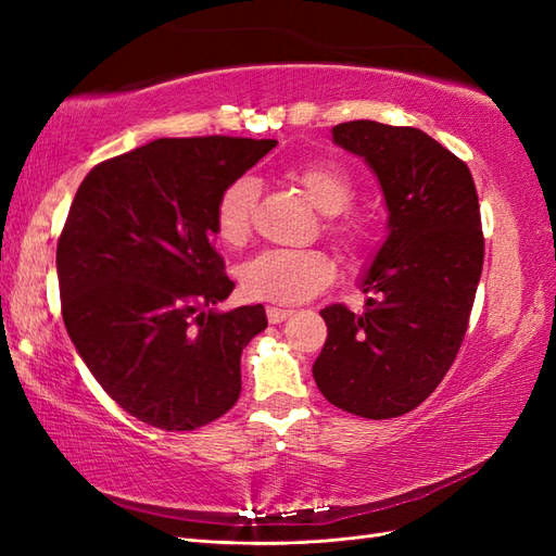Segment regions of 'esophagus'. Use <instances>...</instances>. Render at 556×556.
<instances>
[{
	"instance_id": "esophagus-1",
	"label": "esophagus",
	"mask_w": 556,
	"mask_h": 556,
	"mask_svg": "<svg viewBox=\"0 0 556 556\" xmlns=\"http://www.w3.org/2000/svg\"><path fill=\"white\" fill-rule=\"evenodd\" d=\"M291 315H293V311H287V308H275V305H269L267 308V320L271 325H281L285 320H289Z\"/></svg>"
}]
</instances>
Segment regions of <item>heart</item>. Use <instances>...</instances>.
Segmentation results:
<instances>
[{"label": "heart", "instance_id": "1", "mask_svg": "<svg viewBox=\"0 0 556 556\" xmlns=\"http://www.w3.org/2000/svg\"><path fill=\"white\" fill-rule=\"evenodd\" d=\"M311 205L325 217H337L353 203L351 176L334 162H313L291 174ZM257 200V181L241 176L224 188L215 207L217 236L227 245L245 243L253 224V207ZM329 233L346 253H356L365 243V227L356 219L329 224ZM337 277V265L325 251H289L271 248L257 253L239 267L241 289L251 299L275 303H301L313 299Z\"/></svg>", "mask_w": 556, "mask_h": 556}]
</instances>
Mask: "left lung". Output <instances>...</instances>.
<instances>
[{
  "mask_svg": "<svg viewBox=\"0 0 556 556\" xmlns=\"http://www.w3.org/2000/svg\"><path fill=\"white\" fill-rule=\"evenodd\" d=\"M332 140L377 176L387 239L361 279L365 313L320 311L327 341L313 377L341 410L396 418L434 392L464 341L485 257L476 184L420 128L358 119Z\"/></svg>",
  "mask_w": 556,
  "mask_h": 556,
  "instance_id": "1",
  "label": "left lung"
}]
</instances>
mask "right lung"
Segmentation results:
<instances>
[{
    "instance_id": "obj_1",
    "label": "right lung",
    "mask_w": 556,
    "mask_h": 556,
    "mask_svg": "<svg viewBox=\"0 0 556 556\" xmlns=\"http://www.w3.org/2000/svg\"><path fill=\"white\" fill-rule=\"evenodd\" d=\"M277 140L160 138L98 164L56 243L66 332L134 418L195 430L241 394V353L263 305L217 311L233 281L212 241L224 188Z\"/></svg>"
}]
</instances>
